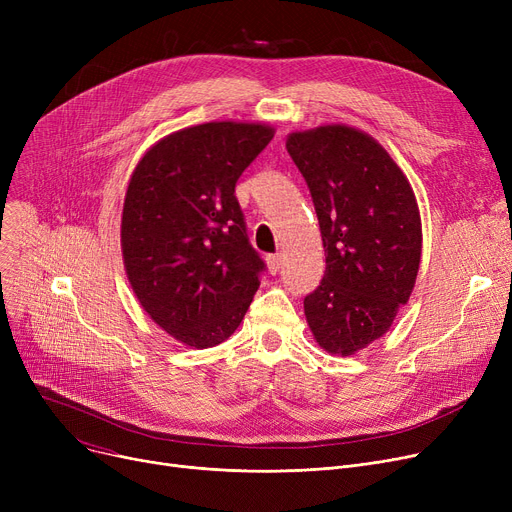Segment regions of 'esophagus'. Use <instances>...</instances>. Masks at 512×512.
<instances>
[{"label":"esophagus","mask_w":512,"mask_h":512,"mask_svg":"<svg viewBox=\"0 0 512 512\" xmlns=\"http://www.w3.org/2000/svg\"><path fill=\"white\" fill-rule=\"evenodd\" d=\"M282 267V255L276 253V255H267V270H270V274H278Z\"/></svg>","instance_id":"34e87169"}]
</instances>
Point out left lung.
Instances as JSON below:
<instances>
[{
    "label": "left lung",
    "mask_w": 512,
    "mask_h": 512,
    "mask_svg": "<svg viewBox=\"0 0 512 512\" xmlns=\"http://www.w3.org/2000/svg\"><path fill=\"white\" fill-rule=\"evenodd\" d=\"M286 149L303 174L326 249V274L305 297L321 348L355 355L384 336L407 305L421 261L413 188L369 134L328 124L292 132Z\"/></svg>",
    "instance_id": "1"
}]
</instances>
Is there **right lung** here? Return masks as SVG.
Listing matches in <instances>:
<instances>
[{"label":"right lung","mask_w":512,"mask_h":512,"mask_svg":"<svg viewBox=\"0 0 512 512\" xmlns=\"http://www.w3.org/2000/svg\"><path fill=\"white\" fill-rule=\"evenodd\" d=\"M274 128L207 122L155 143L134 168L122 209L128 282L155 324L186 346L228 340L265 263L234 188Z\"/></svg>","instance_id":"obj_1"}]
</instances>
